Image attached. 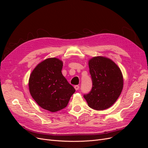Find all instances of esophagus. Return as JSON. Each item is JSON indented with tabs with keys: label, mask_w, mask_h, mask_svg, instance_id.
<instances>
[{
	"label": "esophagus",
	"mask_w": 148,
	"mask_h": 148,
	"mask_svg": "<svg viewBox=\"0 0 148 148\" xmlns=\"http://www.w3.org/2000/svg\"><path fill=\"white\" fill-rule=\"evenodd\" d=\"M74 88H75V90H78L79 89V86H78V85H75V86H74Z\"/></svg>",
	"instance_id": "1"
}]
</instances>
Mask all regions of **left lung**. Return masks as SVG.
<instances>
[{"label":"left lung","mask_w":148,"mask_h":148,"mask_svg":"<svg viewBox=\"0 0 148 148\" xmlns=\"http://www.w3.org/2000/svg\"><path fill=\"white\" fill-rule=\"evenodd\" d=\"M92 88L84 95L89 107L97 110L109 108L117 100L123 87L119 66L108 57L96 56L88 60Z\"/></svg>","instance_id":"8db88e82"}]
</instances>
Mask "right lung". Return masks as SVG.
Wrapping results in <instances>:
<instances>
[{
    "mask_svg": "<svg viewBox=\"0 0 148 148\" xmlns=\"http://www.w3.org/2000/svg\"><path fill=\"white\" fill-rule=\"evenodd\" d=\"M63 62L48 58L38 64L30 74L31 96L41 108L55 112L64 109L75 89L62 73Z\"/></svg>",
    "mask_w": 148,
    "mask_h": 148,
    "instance_id": "add662e5",
    "label": "right lung"
}]
</instances>
